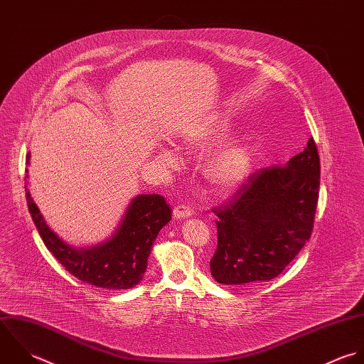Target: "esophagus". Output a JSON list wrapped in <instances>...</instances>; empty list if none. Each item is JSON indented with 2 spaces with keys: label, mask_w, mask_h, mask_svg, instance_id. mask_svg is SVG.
<instances>
[{
  "label": "esophagus",
  "mask_w": 364,
  "mask_h": 364,
  "mask_svg": "<svg viewBox=\"0 0 364 364\" xmlns=\"http://www.w3.org/2000/svg\"><path fill=\"white\" fill-rule=\"evenodd\" d=\"M193 215V210L189 205H178L173 209V219H185V218H191Z\"/></svg>",
  "instance_id": "1"
}]
</instances>
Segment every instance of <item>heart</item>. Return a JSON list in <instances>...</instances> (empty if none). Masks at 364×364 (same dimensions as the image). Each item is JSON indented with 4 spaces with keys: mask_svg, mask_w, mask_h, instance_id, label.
Returning <instances> with one entry per match:
<instances>
[{
    "mask_svg": "<svg viewBox=\"0 0 364 364\" xmlns=\"http://www.w3.org/2000/svg\"><path fill=\"white\" fill-rule=\"evenodd\" d=\"M229 131V122L225 119H213L202 124L192 131L185 142L189 148L209 149L218 144ZM252 168V149L244 141H233L220 148L208 164V178L210 182L222 189L232 191L240 186L248 178Z\"/></svg>",
    "mask_w": 364,
    "mask_h": 364,
    "instance_id": "b5f03b06",
    "label": "heart"
}]
</instances>
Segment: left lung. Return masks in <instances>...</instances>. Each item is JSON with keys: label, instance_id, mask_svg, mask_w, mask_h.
Returning <instances> with one entry per match:
<instances>
[{"label": "left lung", "instance_id": "1", "mask_svg": "<svg viewBox=\"0 0 364 364\" xmlns=\"http://www.w3.org/2000/svg\"><path fill=\"white\" fill-rule=\"evenodd\" d=\"M321 162L314 138L287 165L261 168L229 203L215 208L218 248L210 271L219 284L247 285L278 277L311 239Z\"/></svg>", "mask_w": 364, "mask_h": 364}]
</instances>
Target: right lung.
I'll list each match as a JSON object with an SVG mask.
<instances>
[{
  "mask_svg": "<svg viewBox=\"0 0 364 364\" xmlns=\"http://www.w3.org/2000/svg\"><path fill=\"white\" fill-rule=\"evenodd\" d=\"M25 191L29 213L46 248L72 275L99 288L128 289L136 285L146 269L152 244L172 216L161 195H138L112 239L95 247L75 248L49 229L26 186Z\"/></svg>",
  "mask_w": 364,
  "mask_h": 364,
  "instance_id": "right-lung-1",
  "label": "right lung"
}]
</instances>
